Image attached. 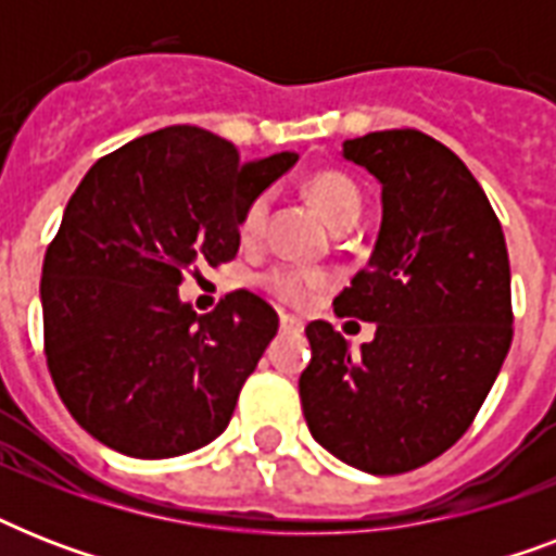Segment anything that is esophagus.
<instances>
[{
  "label": "esophagus",
  "instance_id": "obj_1",
  "mask_svg": "<svg viewBox=\"0 0 556 556\" xmlns=\"http://www.w3.org/2000/svg\"><path fill=\"white\" fill-rule=\"evenodd\" d=\"M279 329H282V331H300V329H303V320H300V317H291V314H279Z\"/></svg>",
  "mask_w": 556,
  "mask_h": 556
}]
</instances>
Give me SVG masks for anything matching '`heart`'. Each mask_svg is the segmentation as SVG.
Returning a JSON list of instances; mask_svg holds the SVG:
<instances>
[{"label":"heart","instance_id":"1","mask_svg":"<svg viewBox=\"0 0 556 556\" xmlns=\"http://www.w3.org/2000/svg\"><path fill=\"white\" fill-rule=\"evenodd\" d=\"M305 192L312 195V201L320 207V213L331 222V227L355 225L364 210V199L361 190L349 176L338 173V169H320L305 181ZM270 216V192H256L248 204H244L242 216H239V239L244 244H256L265 236ZM262 288L270 296H277L279 303L286 305H305L312 300L314 291H320L326 286V274L294 262H282L274 265L270 270L262 274Z\"/></svg>","mask_w":556,"mask_h":556}]
</instances>
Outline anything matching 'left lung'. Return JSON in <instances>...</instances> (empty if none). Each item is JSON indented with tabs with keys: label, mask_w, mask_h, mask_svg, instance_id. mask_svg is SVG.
<instances>
[{
	"label": "left lung",
	"mask_w": 556,
	"mask_h": 556,
	"mask_svg": "<svg viewBox=\"0 0 556 556\" xmlns=\"http://www.w3.org/2000/svg\"><path fill=\"white\" fill-rule=\"evenodd\" d=\"M343 155L380 181L383 218L334 314L378 329L352 355L331 323H308L300 401L340 462L406 473L465 435L500 375L514 338L508 248L473 173L430 135L369 132Z\"/></svg>",
	"instance_id": "1"
}]
</instances>
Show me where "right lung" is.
<instances>
[{
  "label": "right lung",
  "instance_id": "1",
  "mask_svg": "<svg viewBox=\"0 0 556 556\" xmlns=\"http://www.w3.org/2000/svg\"><path fill=\"white\" fill-rule=\"evenodd\" d=\"M294 161H242L218 135L167 126L103 155L74 190L42 262V329L56 392L100 444L173 458L225 432L279 317L251 291L195 314L178 286L233 260L244 204Z\"/></svg>",
  "mask_w": 556,
  "mask_h": 556
}]
</instances>
